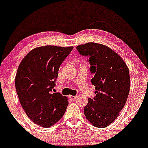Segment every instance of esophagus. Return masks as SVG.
Returning a JSON list of instances; mask_svg holds the SVG:
<instances>
[{"mask_svg": "<svg viewBox=\"0 0 148 148\" xmlns=\"http://www.w3.org/2000/svg\"><path fill=\"white\" fill-rule=\"evenodd\" d=\"M69 98H70L72 100H75L76 98H77V96H72V95H70L69 96Z\"/></svg>", "mask_w": 148, "mask_h": 148, "instance_id": "obj_1", "label": "esophagus"}]
</instances>
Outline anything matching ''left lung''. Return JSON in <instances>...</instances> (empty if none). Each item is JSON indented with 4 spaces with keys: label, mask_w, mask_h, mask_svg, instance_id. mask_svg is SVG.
<instances>
[{
    "label": "left lung",
    "mask_w": 148,
    "mask_h": 148,
    "mask_svg": "<svg viewBox=\"0 0 148 148\" xmlns=\"http://www.w3.org/2000/svg\"><path fill=\"white\" fill-rule=\"evenodd\" d=\"M76 49L89 57L91 79L96 96L89 98L84 107L85 116L93 126L103 128L118 118L126 103L130 90V76L126 63L107 46L88 42Z\"/></svg>",
    "instance_id": "8db88e82"
}]
</instances>
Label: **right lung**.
Segmentation results:
<instances>
[{"mask_svg":"<svg viewBox=\"0 0 148 148\" xmlns=\"http://www.w3.org/2000/svg\"><path fill=\"white\" fill-rule=\"evenodd\" d=\"M74 47L47 45L33 49L18 65L15 87L22 108L34 123L55 125L68 106L67 97L52 92L60 64Z\"/></svg>","mask_w":148,"mask_h":148,"instance_id":"right-lung-1","label":"right lung"}]
</instances>
